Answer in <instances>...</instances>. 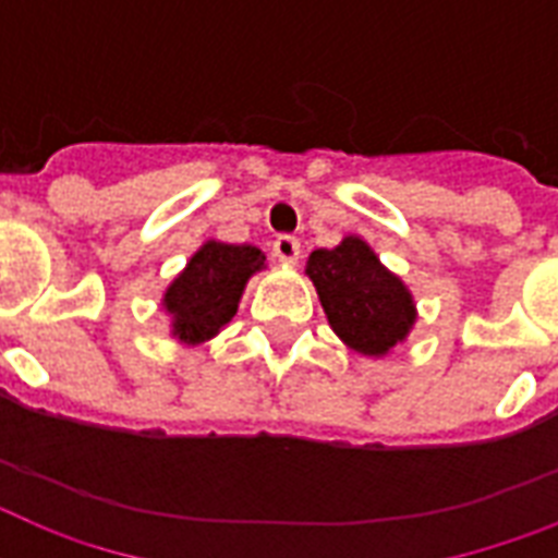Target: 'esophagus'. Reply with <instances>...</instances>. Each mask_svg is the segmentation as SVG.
<instances>
[{
	"label": "esophagus",
	"mask_w": 558,
	"mask_h": 558,
	"mask_svg": "<svg viewBox=\"0 0 558 558\" xmlns=\"http://www.w3.org/2000/svg\"><path fill=\"white\" fill-rule=\"evenodd\" d=\"M271 252H275V257H278L280 263L292 266V263H298V257H301V243H298L295 236H278V240L271 243Z\"/></svg>",
	"instance_id": "esophagus-1"
}]
</instances>
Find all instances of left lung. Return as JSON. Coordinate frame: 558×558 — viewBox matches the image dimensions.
Returning <instances> with one entry per match:
<instances>
[{
	"instance_id": "left-lung-1",
	"label": "left lung",
	"mask_w": 558,
	"mask_h": 558,
	"mask_svg": "<svg viewBox=\"0 0 558 558\" xmlns=\"http://www.w3.org/2000/svg\"><path fill=\"white\" fill-rule=\"evenodd\" d=\"M306 275L332 332L350 350L379 359L408 339L416 322L414 298L362 236H344L336 248H315Z\"/></svg>"
}]
</instances>
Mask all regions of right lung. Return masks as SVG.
<instances>
[{
	"instance_id": "add662e5",
	"label": "right lung",
	"mask_w": 558,
	"mask_h": 558,
	"mask_svg": "<svg viewBox=\"0 0 558 558\" xmlns=\"http://www.w3.org/2000/svg\"><path fill=\"white\" fill-rule=\"evenodd\" d=\"M263 266L266 254L257 245L219 240L202 243L199 252L193 254L161 298L173 336L182 344H202L214 339L234 318L245 283Z\"/></svg>"
}]
</instances>
